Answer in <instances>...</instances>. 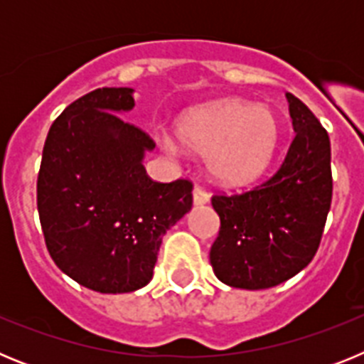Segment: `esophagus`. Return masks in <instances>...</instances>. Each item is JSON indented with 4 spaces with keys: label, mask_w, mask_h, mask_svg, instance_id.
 <instances>
[{
    "label": "esophagus",
    "mask_w": 364,
    "mask_h": 364,
    "mask_svg": "<svg viewBox=\"0 0 364 364\" xmlns=\"http://www.w3.org/2000/svg\"><path fill=\"white\" fill-rule=\"evenodd\" d=\"M193 202H195V205L208 204L210 202V193L205 191L204 188H200V186H197V188L193 189Z\"/></svg>",
    "instance_id": "esophagus-1"
}]
</instances>
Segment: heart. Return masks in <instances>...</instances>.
Here are the masks:
<instances>
[{"label": "heart", "instance_id": "heart-1", "mask_svg": "<svg viewBox=\"0 0 364 364\" xmlns=\"http://www.w3.org/2000/svg\"><path fill=\"white\" fill-rule=\"evenodd\" d=\"M180 140L198 153H208L210 171L226 184L255 178L272 159L279 138L277 118L266 105L220 102L193 109L178 122ZM166 147L178 149L167 138Z\"/></svg>", "mask_w": 364, "mask_h": 364}]
</instances>
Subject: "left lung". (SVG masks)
I'll return each mask as SVG.
<instances>
[{
	"mask_svg": "<svg viewBox=\"0 0 364 364\" xmlns=\"http://www.w3.org/2000/svg\"><path fill=\"white\" fill-rule=\"evenodd\" d=\"M295 136L277 171L242 193H217L220 230L210 252L224 284L264 290L297 275L319 250L332 204L330 138L314 112L286 92Z\"/></svg>",
	"mask_w": 364,
	"mask_h": 364,
	"instance_id": "8db88e82",
	"label": "left lung"
}]
</instances>
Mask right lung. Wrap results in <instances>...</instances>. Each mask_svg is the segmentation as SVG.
I'll return each instance as SVG.
<instances>
[{"label":"right lung","instance_id":"add662e5","mask_svg":"<svg viewBox=\"0 0 364 364\" xmlns=\"http://www.w3.org/2000/svg\"><path fill=\"white\" fill-rule=\"evenodd\" d=\"M133 89L102 87L50 125L38 173L45 244L65 275L100 294H127L153 277L162 237L193 205V182H154L142 159L153 138L117 112Z\"/></svg>","mask_w":364,"mask_h":364}]
</instances>
